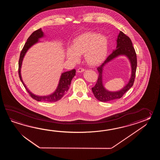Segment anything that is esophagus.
I'll return each mask as SVG.
<instances>
[{
    "instance_id": "esophagus-1",
    "label": "esophagus",
    "mask_w": 160,
    "mask_h": 160,
    "mask_svg": "<svg viewBox=\"0 0 160 160\" xmlns=\"http://www.w3.org/2000/svg\"><path fill=\"white\" fill-rule=\"evenodd\" d=\"M84 71H85V70L84 68H79L77 70V72H83Z\"/></svg>"
}]
</instances>
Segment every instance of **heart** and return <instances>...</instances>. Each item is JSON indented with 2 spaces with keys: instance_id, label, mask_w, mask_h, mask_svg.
Instances as JSON below:
<instances>
[{
  "instance_id": "obj_1",
  "label": "heart",
  "mask_w": 160,
  "mask_h": 160,
  "mask_svg": "<svg viewBox=\"0 0 160 160\" xmlns=\"http://www.w3.org/2000/svg\"><path fill=\"white\" fill-rule=\"evenodd\" d=\"M109 42L105 35L88 31L80 34L72 41V48L66 50L69 61L77 62L79 55L84 54L86 62L90 66H98L105 61L109 51Z\"/></svg>"
}]
</instances>
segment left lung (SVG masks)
Wrapping results in <instances>:
<instances>
[{
  "mask_svg": "<svg viewBox=\"0 0 160 160\" xmlns=\"http://www.w3.org/2000/svg\"><path fill=\"white\" fill-rule=\"evenodd\" d=\"M119 55H126L129 58L132 67V75L128 83L121 91L118 92H109L106 90L102 84V68L106 63ZM137 55L131 39L122 31L119 32L117 39V48L109 55L105 61L97 68L98 78L95 86L92 88V92L95 98L101 102H108L112 100L121 98L123 94L132 87L136 77L137 69Z\"/></svg>",
  "mask_w": 160,
  "mask_h": 160,
  "instance_id": "1",
  "label": "left lung"
}]
</instances>
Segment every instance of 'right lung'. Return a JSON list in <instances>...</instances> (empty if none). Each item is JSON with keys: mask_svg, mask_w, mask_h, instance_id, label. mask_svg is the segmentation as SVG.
<instances>
[{"mask_svg": "<svg viewBox=\"0 0 160 160\" xmlns=\"http://www.w3.org/2000/svg\"><path fill=\"white\" fill-rule=\"evenodd\" d=\"M43 37V32L42 31L41 28L38 29L37 30L33 32L30 36L27 39V42L24 44V47L21 51L19 60V68H18V73L19 76L21 79V82H22L23 85L28 92L31 98L37 101H44V102H52L58 101L63 97V95L68 91V88L71 84V81L72 79L75 75V69H73L68 72H65L62 74L61 78L59 80V85L57 90L55 91L54 93L51 95L48 96H37L34 95L31 92L28 90V89L26 88V85H24V82L23 81L22 77H21V69L22 66V63L23 61V59L24 58V55L26 54L27 50L29 48H31L33 44L37 43L38 39L41 38Z\"/></svg>", "mask_w": 160, "mask_h": 160, "instance_id": "1", "label": "right lung"}]
</instances>
